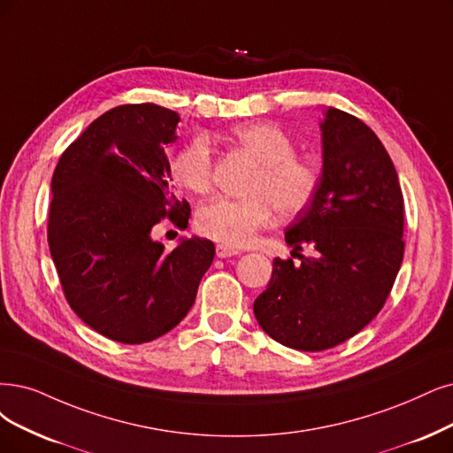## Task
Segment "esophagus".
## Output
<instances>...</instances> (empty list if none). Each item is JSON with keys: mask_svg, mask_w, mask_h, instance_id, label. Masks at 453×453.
Segmentation results:
<instances>
[{"mask_svg": "<svg viewBox=\"0 0 453 453\" xmlns=\"http://www.w3.org/2000/svg\"><path fill=\"white\" fill-rule=\"evenodd\" d=\"M241 252L237 248H231V246H227V244H218L216 246V256L220 257V259H224V257H231V256H239Z\"/></svg>", "mask_w": 453, "mask_h": 453, "instance_id": "esophagus-1", "label": "esophagus"}]
</instances>
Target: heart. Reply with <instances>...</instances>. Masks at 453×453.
<instances>
[{"label":"heart","mask_w":453,"mask_h":453,"mask_svg":"<svg viewBox=\"0 0 453 453\" xmlns=\"http://www.w3.org/2000/svg\"><path fill=\"white\" fill-rule=\"evenodd\" d=\"M229 140L259 162L244 199L216 197L197 211L201 235L231 246H246L269 227L276 209L293 216L310 207L321 182L313 160L295 155V142L274 123H244L229 132ZM214 158L205 136H194L175 155L172 173L177 184L194 194L212 190Z\"/></svg>","instance_id":"heart-1"}]
</instances>
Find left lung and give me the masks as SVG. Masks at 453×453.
<instances>
[{"label": "left lung", "instance_id": "left-lung-1", "mask_svg": "<svg viewBox=\"0 0 453 453\" xmlns=\"http://www.w3.org/2000/svg\"><path fill=\"white\" fill-rule=\"evenodd\" d=\"M323 177L310 207L286 231L311 257L274 259L256 298L261 328L298 350H325L353 338L382 310L403 261V194L375 132L358 117L328 108Z\"/></svg>", "mask_w": 453, "mask_h": 453}]
</instances>
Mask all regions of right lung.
I'll return each instance as SVG.
<instances>
[{"instance_id":"obj_1","label":"right lung","mask_w":453,"mask_h":453,"mask_svg":"<svg viewBox=\"0 0 453 453\" xmlns=\"http://www.w3.org/2000/svg\"><path fill=\"white\" fill-rule=\"evenodd\" d=\"M177 111L123 104L65 149L52 177L48 246L66 303L103 336L153 342L192 308L214 244L192 237L165 250L153 229L188 224L164 147L177 140Z\"/></svg>"}]
</instances>
